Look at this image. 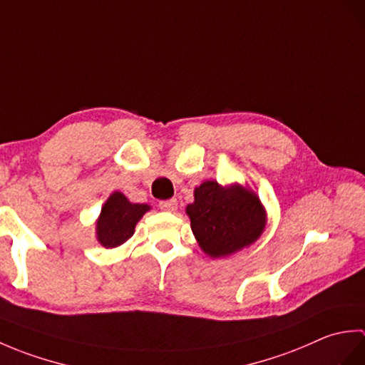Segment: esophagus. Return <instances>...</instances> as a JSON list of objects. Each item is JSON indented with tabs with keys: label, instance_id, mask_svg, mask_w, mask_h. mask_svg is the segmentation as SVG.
Listing matches in <instances>:
<instances>
[{
	"label": "esophagus",
	"instance_id": "1",
	"mask_svg": "<svg viewBox=\"0 0 365 365\" xmlns=\"http://www.w3.org/2000/svg\"><path fill=\"white\" fill-rule=\"evenodd\" d=\"M160 208L163 212H169V213H174L177 210V200L175 199H169V200H163L160 202Z\"/></svg>",
	"mask_w": 365,
	"mask_h": 365
}]
</instances>
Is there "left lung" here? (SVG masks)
Returning a JSON list of instances; mask_svg holds the SVG:
<instances>
[{"mask_svg":"<svg viewBox=\"0 0 365 365\" xmlns=\"http://www.w3.org/2000/svg\"><path fill=\"white\" fill-rule=\"evenodd\" d=\"M191 230L208 257L221 259L254 245L267 227V210L257 192L240 183L205 180L187 205Z\"/></svg>","mask_w":365,"mask_h":365,"instance_id":"8db88e82","label":"left lung"}]
</instances>
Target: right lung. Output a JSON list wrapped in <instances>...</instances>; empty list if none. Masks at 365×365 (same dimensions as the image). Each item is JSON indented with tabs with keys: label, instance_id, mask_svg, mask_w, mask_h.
Instances as JSON below:
<instances>
[{
	"label": "right lung",
	"instance_id": "obj_1",
	"mask_svg": "<svg viewBox=\"0 0 365 365\" xmlns=\"http://www.w3.org/2000/svg\"><path fill=\"white\" fill-rule=\"evenodd\" d=\"M150 210L147 204H133L120 191H114L105 200L96 221L97 242L106 250H113L133 237L139 220Z\"/></svg>",
	"mask_w": 365,
	"mask_h": 365
}]
</instances>
